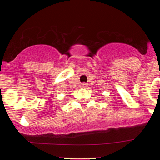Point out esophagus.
<instances>
[{
	"mask_svg": "<svg viewBox=\"0 0 160 160\" xmlns=\"http://www.w3.org/2000/svg\"><path fill=\"white\" fill-rule=\"evenodd\" d=\"M86 86H87V84L85 83V82H83V83L81 84V88H86Z\"/></svg>",
	"mask_w": 160,
	"mask_h": 160,
	"instance_id": "1",
	"label": "esophagus"
}]
</instances>
